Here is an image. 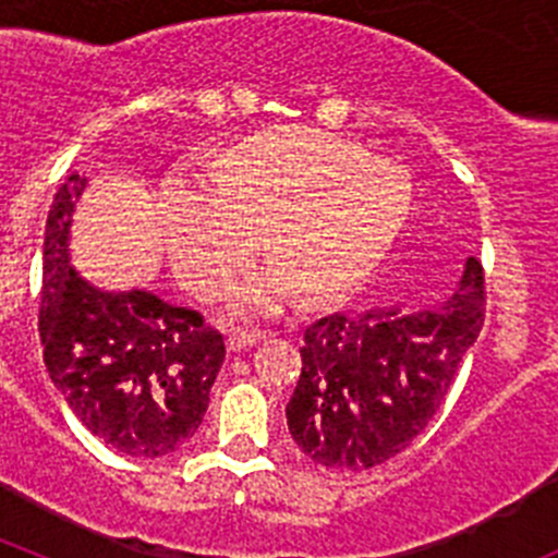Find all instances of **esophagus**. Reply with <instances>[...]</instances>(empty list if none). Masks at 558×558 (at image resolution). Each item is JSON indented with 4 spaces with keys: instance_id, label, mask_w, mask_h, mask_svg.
Listing matches in <instances>:
<instances>
[{
    "instance_id": "obj_1",
    "label": "esophagus",
    "mask_w": 558,
    "mask_h": 558,
    "mask_svg": "<svg viewBox=\"0 0 558 558\" xmlns=\"http://www.w3.org/2000/svg\"><path fill=\"white\" fill-rule=\"evenodd\" d=\"M265 338V332H259V329H236V332L229 335V349L231 352H240V349H248V347H256L259 340Z\"/></svg>"
}]
</instances>
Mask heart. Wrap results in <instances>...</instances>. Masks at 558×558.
Wrapping results in <instances>:
<instances>
[{"mask_svg": "<svg viewBox=\"0 0 558 558\" xmlns=\"http://www.w3.org/2000/svg\"><path fill=\"white\" fill-rule=\"evenodd\" d=\"M218 184L172 179L159 195L165 248L201 302H220L265 251L276 263L240 290V310H276L354 293L386 263L413 218L405 170L313 128H270L220 159Z\"/></svg>", "mask_w": 558, "mask_h": 558, "instance_id": "obj_1", "label": "heart"}]
</instances>
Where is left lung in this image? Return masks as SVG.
<instances>
[{"instance_id": "left-lung-1", "label": "left lung", "mask_w": 558, "mask_h": 558, "mask_svg": "<svg viewBox=\"0 0 558 558\" xmlns=\"http://www.w3.org/2000/svg\"><path fill=\"white\" fill-rule=\"evenodd\" d=\"M481 259L430 310L332 313L304 329L288 427L299 450L332 472H363L405 450L445 405L486 315Z\"/></svg>"}]
</instances>
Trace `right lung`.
I'll use <instances>...</instances> for the list:
<instances>
[{"label": "right lung", "instance_id": "obj_1", "mask_svg": "<svg viewBox=\"0 0 558 558\" xmlns=\"http://www.w3.org/2000/svg\"><path fill=\"white\" fill-rule=\"evenodd\" d=\"M86 179L56 192L44 231L38 329L44 363L66 405L100 441L136 458L184 447L204 422L226 357L204 315L147 290L102 293L69 265V226Z\"/></svg>", "mask_w": 558, "mask_h": 558}]
</instances>
